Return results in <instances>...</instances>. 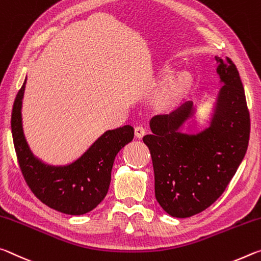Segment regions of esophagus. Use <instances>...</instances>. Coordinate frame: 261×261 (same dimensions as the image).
I'll use <instances>...</instances> for the list:
<instances>
[{"label":"esophagus","mask_w":261,"mask_h":261,"mask_svg":"<svg viewBox=\"0 0 261 261\" xmlns=\"http://www.w3.org/2000/svg\"><path fill=\"white\" fill-rule=\"evenodd\" d=\"M134 133H135L136 138H138V139H142L144 133H146V129H144V127H142V126H138V127H135Z\"/></svg>","instance_id":"34e87169"}]
</instances>
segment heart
Wrapping results in <instances>:
<instances>
[{
  "mask_svg": "<svg viewBox=\"0 0 261 261\" xmlns=\"http://www.w3.org/2000/svg\"><path fill=\"white\" fill-rule=\"evenodd\" d=\"M186 81H187V76L185 74H181L179 75L173 82H171L168 87L161 92L160 100L162 104H170V102L176 98L177 93L179 92V90H180L182 85H185Z\"/></svg>",
  "mask_w": 261,
  "mask_h": 261,
  "instance_id": "b5f03b06",
  "label": "heart"
}]
</instances>
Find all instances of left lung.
<instances>
[{
  "mask_svg": "<svg viewBox=\"0 0 261 261\" xmlns=\"http://www.w3.org/2000/svg\"><path fill=\"white\" fill-rule=\"evenodd\" d=\"M219 62L224 85L217 96L211 126L198 134L178 129L193 115L187 101L170 114L150 120L143 138L155 173V196L173 217H190L214 203L227 189L244 159L250 139V113L239 72L229 58Z\"/></svg>",
  "mask_w": 261,
  "mask_h": 261,
  "instance_id": "obj_1",
  "label": "left lung"
}]
</instances>
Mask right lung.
Wrapping results in <instances>:
<instances>
[{
  "instance_id": "add662e5",
  "label": "right lung",
  "mask_w": 261,
  "mask_h": 261,
  "mask_svg": "<svg viewBox=\"0 0 261 261\" xmlns=\"http://www.w3.org/2000/svg\"><path fill=\"white\" fill-rule=\"evenodd\" d=\"M24 83L16 96L11 113V132L20 171L32 193L42 203L68 215L91 212L108 194L113 162L120 149L134 138L126 125L108 130L74 163L45 164L30 150L23 133L22 100Z\"/></svg>"
}]
</instances>
